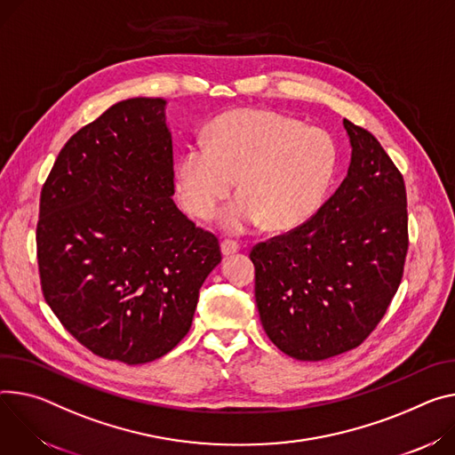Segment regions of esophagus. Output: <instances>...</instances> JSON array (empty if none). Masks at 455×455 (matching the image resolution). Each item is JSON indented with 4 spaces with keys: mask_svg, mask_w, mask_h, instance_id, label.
I'll use <instances>...</instances> for the list:
<instances>
[{
    "mask_svg": "<svg viewBox=\"0 0 455 455\" xmlns=\"http://www.w3.org/2000/svg\"><path fill=\"white\" fill-rule=\"evenodd\" d=\"M239 249H241V244H239L237 241L225 239V241L221 243V252H223V256H232V254L239 252Z\"/></svg>",
    "mask_w": 455,
    "mask_h": 455,
    "instance_id": "34e87169",
    "label": "esophagus"
}]
</instances>
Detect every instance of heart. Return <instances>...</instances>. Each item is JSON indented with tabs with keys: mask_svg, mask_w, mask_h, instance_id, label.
I'll return each mask as SVG.
<instances>
[{
	"mask_svg": "<svg viewBox=\"0 0 455 455\" xmlns=\"http://www.w3.org/2000/svg\"><path fill=\"white\" fill-rule=\"evenodd\" d=\"M338 167L334 140L272 110H232L212 121L206 143L188 145L176 163V188L185 211L203 221L227 206L221 225L243 234L261 223L292 230L323 204Z\"/></svg>",
	"mask_w": 455,
	"mask_h": 455,
	"instance_id": "obj_1",
	"label": "heart"
}]
</instances>
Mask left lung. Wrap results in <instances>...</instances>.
Returning a JSON list of instances; mask_svg holds the SVG:
<instances>
[{
    "label": "left lung",
    "instance_id": "obj_1",
    "mask_svg": "<svg viewBox=\"0 0 455 455\" xmlns=\"http://www.w3.org/2000/svg\"><path fill=\"white\" fill-rule=\"evenodd\" d=\"M343 123L352 161L339 188L307 223L251 251L265 332L301 361L339 355L374 332L408 252L403 174L374 134Z\"/></svg>",
    "mask_w": 455,
    "mask_h": 455
}]
</instances>
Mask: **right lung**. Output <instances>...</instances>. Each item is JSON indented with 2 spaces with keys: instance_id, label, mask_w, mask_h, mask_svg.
Segmentation results:
<instances>
[{
  "instance_id": "right-lung-1",
  "label": "right lung",
  "mask_w": 455,
  "mask_h": 455,
  "mask_svg": "<svg viewBox=\"0 0 455 455\" xmlns=\"http://www.w3.org/2000/svg\"><path fill=\"white\" fill-rule=\"evenodd\" d=\"M164 100L132 98L79 129L41 188L37 268L47 305L92 354L141 364L190 330L218 237L172 201Z\"/></svg>"
}]
</instances>
